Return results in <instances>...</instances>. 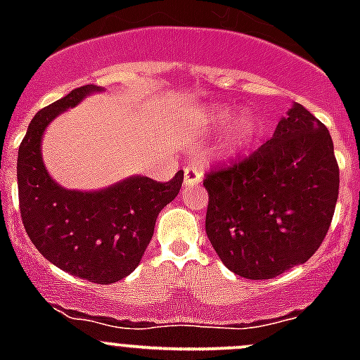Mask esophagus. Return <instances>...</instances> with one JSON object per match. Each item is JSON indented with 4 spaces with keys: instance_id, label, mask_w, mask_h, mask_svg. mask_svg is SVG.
I'll return each instance as SVG.
<instances>
[{
    "instance_id": "obj_1",
    "label": "esophagus",
    "mask_w": 360,
    "mask_h": 360,
    "mask_svg": "<svg viewBox=\"0 0 360 360\" xmlns=\"http://www.w3.org/2000/svg\"><path fill=\"white\" fill-rule=\"evenodd\" d=\"M202 184V171L198 167H186L184 171V186L198 187Z\"/></svg>"
}]
</instances>
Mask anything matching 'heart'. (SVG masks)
Instances as JSON below:
<instances>
[{"mask_svg": "<svg viewBox=\"0 0 360 360\" xmlns=\"http://www.w3.org/2000/svg\"><path fill=\"white\" fill-rule=\"evenodd\" d=\"M200 119L211 129L221 128L229 122L225 128L224 141H221V149L227 155H240L247 151L259 133V120L250 111H241L232 117V108L216 104V106L203 108L200 111Z\"/></svg>", "mask_w": 360, "mask_h": 360, "instance_id": "1", "label": "heart"}]
</instances>
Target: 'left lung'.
<instances>
[{"instance_id": "8db88e82", "label": "left lung", "mask_w": 360, "mask_h": 360, "mask_svg": "<svg viewBox=\"0 0 360 360\" xmlns=\"http://www.w3.org/2000/svg\"><path fill=\"white\" fill-rule=\"evenodd\" d=\"M205 232L224 265L270 279L321 247L339 196L328 128L295 103L274 135L243 162L211 171Z\"/></svg>"}]
</instances>
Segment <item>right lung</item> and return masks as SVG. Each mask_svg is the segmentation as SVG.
Wrapping results in <instances>:
<instances>
[{
	"label": "right lung",
	"instance_id": "add662e5",
	"mask_svg": "<svg viewBox=\"0 0 360 360\" xmlns=\"http://www.w3.org/2000/svg\"><path fill=\"white\" fill-rule=\"evenodd\" d=\"M98 91L101 86H81L37 111L18 151V191L25 231L36 249L75 278L110 285L141 263L158 212L182 187L184 171L165 184L133 174L98 191L59 186L41 155L44 131L63 111Z\"/></svg>",
	"mask_w": 360,
	"mask_h": 360
}]
</instances>
